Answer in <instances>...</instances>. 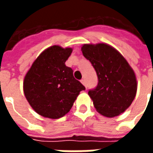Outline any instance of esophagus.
Segmentation results:
<instances>
[{
  "instance_id": "1",
  "label": "esophagus",
  "mask_w": 153,
  "mask_h": 153,
  "mask_svg": "<svg viewBox=\"0 0 153 153\" xmlns=\"http://www.w3.org/2000/svg\"><path fill=\"white\" fill-rule=\"evenodd\" d=\"M81 83H83V85H84V86L86 87L87 88V84H86V81H85V79H81Z\"/></svg>"
}]
</instances>
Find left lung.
Segmentation results:
<instances>
[{"instance_id":"1","label":"left lung","mask_w":153,"mask_h":153,"mask_svg":"<svg viewBox=\"0 0 153 153\" xmlns=\"http://www.w3.org/2000/svg\"><path fill=\"white\" fill-rule=\"evenodd\" d=\"M81 50L98 79L97 86L88 91L94 107L109 118L120 115L136 96L137 80L133 69L118 51L106 43L84 44Z\"/></svg>"}]
</instances>
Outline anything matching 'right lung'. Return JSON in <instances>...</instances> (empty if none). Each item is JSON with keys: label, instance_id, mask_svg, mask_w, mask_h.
<instances>
[{"label": "right lung", "instance_id": "obj_1", "mask_svg": "<svg viewBox=\"0 0 153 153\" xmlns=\"http://www.w3.org/2000/svg\"><path fill=\"white\" fill-rule=\"evenodd\" d=\"M72 48L51 46L34 60L24 80V93L29 105L43 117L59 119L70 111L85 87L65 65Z\"/></svg>", "mask_w": 153, "mask_h": 153}]
</instances>
